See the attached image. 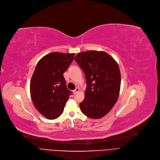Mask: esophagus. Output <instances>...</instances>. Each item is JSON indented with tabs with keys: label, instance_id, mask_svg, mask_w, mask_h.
Masks as SVG:
<instances>
[{
	"label": "esophagus",
	"instance_id": "esophagus-1",
	"mask_svg": "<svg viewBox=\"0 0 160 160\" xmlns=\"http://www.w3.org/2000/svg\"><path fill=\"white\" fill-rule=\"evenodd\" d=\"M79 91V88L78 87H77V88H76L75 90H73V94H76L77 92H78Z\"/></svg>",
	"mask_w": 160,
	"mask_h": 160
}]
</instances>
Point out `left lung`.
Segmentation results:
<instances>
[{
  "label": "left lung",
  "instance_id": "obj_1",
  "mask_svg": "<svg viewBox=\"0 0 160 160\" xmlns=\"http://www.w3.org/2000/svg\"><path fill=\"white\" fill-rule=\"evenodd\" d=\"M74 59L87 81L85 99L79 103L81 111L89 118H102L117 101L121 81L118 65L103 51L79 52Z\"/></svg>",
  "mask_w": 160,
  "mask_h": 160
}]
</instances>
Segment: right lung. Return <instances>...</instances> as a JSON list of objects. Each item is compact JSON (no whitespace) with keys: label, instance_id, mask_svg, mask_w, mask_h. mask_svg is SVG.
Returning a JSON list of instances; mask_svg holds the SVG:
<instances>
[{"label":"right lung","instance_id":"right-lung-1","mask_svg":"<svg viewBox=\"0 0 160 160\" xmlns=\"http://www.w3.org/2000/svg\"><path fill=\"white\" fill-rule=\"evenodd\" d=\"M74 53L53 52L38 62L30 85L36 109L49 120L58 118L72 91L68 89L63 73L73 61Z\"/></svg>","mask_w":160,"mask_h":160}]
</instances>
